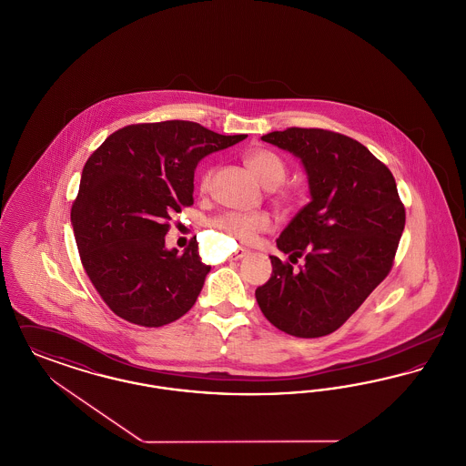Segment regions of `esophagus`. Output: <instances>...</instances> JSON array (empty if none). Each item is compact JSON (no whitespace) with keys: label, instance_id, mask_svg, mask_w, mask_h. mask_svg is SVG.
Masks as SVG:
<instances>
[{"label":"esophagus","instance_id":"obj_1","mask_svg":"<svg viewBox=\"0 0 466 466\" xmlns=\"http://www.w3.org/2000/svg\"><path fill=\"white\" fill-rule=\"evenodd\" d=\"M248 253H249L248 249H243V248H241V249H238V251H236V253L232 255V258H234V260H239V258H243V257H246Z\"/></svg>","mask_w":466,"mask_h":466}]
</instances>
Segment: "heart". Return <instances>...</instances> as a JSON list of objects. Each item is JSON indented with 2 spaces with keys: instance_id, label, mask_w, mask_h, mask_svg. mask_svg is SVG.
I'll return each mask as SVG.
<instances>
[{
  "instance_id": "b5f03b06",
  "label": "heart",
  "mask_w": 466,
  "mask_h": 466,
  "mask_svg": "<svg viewBox=\"0 0 466 466\" xmlns=\"http://www.w3.org/2000/svg\"><path fill=\"white\" fill-rule=\"evenodd\" d=\"M246 162L249 169L255 173L266 187L274 188L281 185L289 177V164L283 160V157L278 156L272 150L267 148H257L246 156ZM213 167H208L200 173L199 188L208 190L213 179ZM276 200L283 208H291L295 204V194L289 188H281L276 194ZM274 225L272 217L267 211H255V213H239V211H228L217 217L211 227L217 230L218 238H225L227 241H236L239 244L255 243V239L268 232Z\"/></svg>"
}]
</instances>
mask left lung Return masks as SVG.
I'll return each instance as SVG.
<instances>
[{
  "mask_svg": "<svg viewBox=\"0 0 466 466\" xmlns=\"http://www.w3.org/2000/svg\"><path fill=\"white\" fill-rule=\"evenodd\" d=\"M262 139L302 160L310 202L278 238L289 262L270 257V279L255 297L281 332L323 337L342 327L390 274L405 208L391 171L350 136L289 127ZM299 258L305 264L295 269Z\"/></svg>",
  "mask_w": 466,
  "mask_h": 466,
  "instance_id": "8db88e82",
  "label": "left lung"
}]
</instances>
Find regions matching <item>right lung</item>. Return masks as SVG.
<instances>
[{"mask_svg":"<svg viewBox=\"0 0 466 466\" xmlns=\"http://www.w3.org/2000/svg\"><path fill=\"white\" fill-rule=\"evenodd\" d=\"M244 137L188 120L133 124L89 157L71 223L82 266L116 316L156 329L192 309L211 267L200 262L196 238L179 255L164 236L171 217L194 204L200 158Z\"/></svg>","mask_w":466,"mask_h":466,"instance_id":"add662e5","label":"right lung"}]
</instances>
